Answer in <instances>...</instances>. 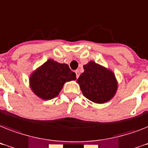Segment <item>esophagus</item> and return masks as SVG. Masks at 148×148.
I'll return each mask as SVG.
<instances>
[{"label": "esophagus", "mask_w": 148, "mask_h": 148, "mask_svg": "<svg viewBox=\"0 0 148 148\" xmlns=\"http://www.w3.org/2000/svg\"><path fill=\"white\" fill-rule=\"evenodd\" d=\"M75 74H76V77H79V76H80V72H79V71H75Z\"/></svg>", "instance_id": "34e87169"}]
</instances>
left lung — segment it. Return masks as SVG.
<instances>
[{
  "mask_svg": "<svg viewBox=\"0 0 148 148\" xmlns=\"http://www.w3.org/2000/svg\"><path fill=\"white\" fill-rule=\"evenodd\" d=\"M84 72L77 82L84 96L97 104L110 101L117 89V81L114 73L93 61L84 65Z\"/></svg>",
  "mask_w": 148,
  "mask_h": 148,
  "instance_id": "obj_1",
  "label": "left lung"
}]
</instances>
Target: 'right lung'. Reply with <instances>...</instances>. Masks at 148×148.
Here are the masks:
<instances>
[{"label":"right lung","mask_w":148,"mask_h":148,"mask_svg":"<svg viewBox=\"0 0 148 148\" xmlns=\"http://www.w3.org/2000/svg\"><path fill=\"white\" fill-rule=\"evenodd\" d=\"M76 79V74L68 64L49 59L31 74L29 82L36 95L43 100H49L59 95L64 83Z\"/></svg>","instance_id":"right-lung-1"}]
</instances>
